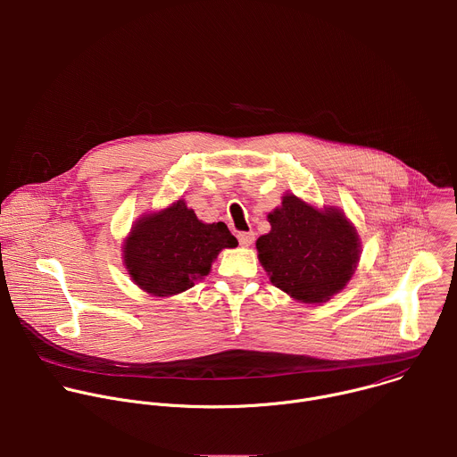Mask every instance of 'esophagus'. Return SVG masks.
I'll use <instances>...</instances> for the list:
<instances>
[{"mask_svg":"<svg viewBox=\"0 0 457 457\" xmlns=\"http://www.w3.org/2000/svg\"><path fill=\"white\" fill-rule=\"evenodd\" d=\"M237 238H238L240 245L247 247V245H251V244H253V240H254V233H253V231H240V233L237 235Z\"/></svg>","mask_w":457,"mask_h":457,"instance_id":"obj_1","label":"esophagus"}]
</instances>
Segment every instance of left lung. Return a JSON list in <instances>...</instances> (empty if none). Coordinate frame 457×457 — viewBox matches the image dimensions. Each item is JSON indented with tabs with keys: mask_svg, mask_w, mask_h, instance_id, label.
<instances>
[{
	"mask_svg": "<svg viewBox=\"0 0 457 457\" xmlns=\"http://www.w3.org/2000/svg\"><path fill=\"white\" fill-rule=\"evenodd\" d=\"M268 219L271 231L256 240V249L273 286L305 303H321L345 287L360 260V242L344 213L318 212L286 195Z\"/></svg>",
	"mask_w": 457,
	"mask_h": 457,
	"instance_id": "obj_1",
	"label": "left lung"
}]
</instances>
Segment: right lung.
<instances>
[{
  "label": "right lung",
  "instance_id": "right-lung-1",
  "mask_svg": "<svg viewBox=\"0 0 457 457\" xmlns=\"http://www.w3.org/2000/svg\"><path fill=\"white\" fill-rule=\"evenodd\" d=\"M237 238L224 222L204 224L184 201L141 219L124 244L132 280L154 296H171L210 273L213 258Z\"/></svg>",
  "mask_w": 457,
  "mask_h": 457
}]
</instances>
